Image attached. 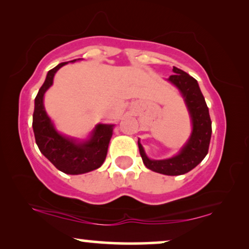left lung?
Returning <instances> with one entry per match:
<instances>
[{"mask_svg":"<svg viewBox=\"0 0 249 249\" xmlns=\"http://www.w3.org/2000/svg\"><path fill=\"white\" fill-rule=\"evenodd\" d=\"M172 71L175 74L170 76L166 80L177 87L185 101L192 122V134L180 151L169 159H149L139 139L138 147L146 168L162 175L180 176L193 170L206 156L212 135V122L209 107L197 80L176 67H173Z\"/></svg>","mask_w":249,"mask_h":249,"instance_id":"obj_1","label":"left lung"}]
</instances>
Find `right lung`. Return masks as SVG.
<instances>
[{"label": "right lung", "instance_id": "1", "mask_svg": "<svg viewBox=\"0 0 249 249\" xmlns=\"http://www.w3.org/2000/svg\"><path fill=\"white\" fill-rule=\"evenodd\" d=\"M76 59L69 62H76ZM69 62L57 64L46 74L35 98L33 129L39 151L57 170L67 175H83L100 168L105 161L114 124H97L86 139L62 135L56 130L44 107V95L53 85L56 71Z\"/></svg>", "mask_w": 249, "mask_h": 249}]
</instances>
